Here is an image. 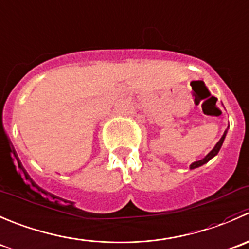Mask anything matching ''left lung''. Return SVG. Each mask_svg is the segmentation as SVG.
Returning a JSON list of instances; mask_svg holds the SVG:
<instances>
[{
    "label": "left lung",
    "instance_id": "8db88e82",
    "mask_svg": "<svg viewBox=\"0 0 249 249\" xmlns=\"http://www.w3.org/2000/svg\"><path fill=\"white\" fill-rule=\"evenodd\" d=\"M226 133H228V129H226L225 132H224L223 137H221V138H220V140H219V142H216V144H215V146H214L213 149H212L211 151H209L208 154L206 155V156L203 157L202 160H198V161H195V162H193V163L190 164V169H195V168H198V167L203 166V164H206V163H207V162L209 161V160H212V159H213L214 156H216V155H218L219 150H220L221 145H223V142H224V139H225V137H226Z\"/></svg>",
    "mask_w": 249,
    "mask_h": 249
}]
</instances>
